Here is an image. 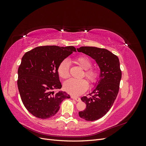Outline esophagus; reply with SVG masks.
<instances>
[{"label": "esophagus", "instance_id": "34e87169", "mask_svg": "<svg viewBox=\"0 0 146 146\" xmlns=\"http://www.w3.org/2000/svg\"><path fill=\"white\" fill-rule=\"evenodd\" d=\"M71 98L74 100H76L77 102H80L81 100L80 98H78V97H76V96H71Z\"/></svg>", "mask_w": 146, "mask_h": 146}]
</instances>
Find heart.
Wrapping results in <instances>:
<instances>
[{
	"mask_svg": "<svg viewBox=\"0 0 146 146\" xmlns=\"http://www.w3.org/2000/svg\"><path fill=\"white\" fill-rule=\"evenodd\" d=\"M74 62L85 70V76L91 83L98 80L99 73L95 69L91 68L92 63L86 56H80L74 60ZM58 73L62 78H67L69 76V62L68 60L61 61L58 66ZM88 88V83L85 79L77 80L70 78L64 83V90L74 96H78L85 92Z\"/></svg>",
	"mask_w": 146,
	"mask_h": 146,
	"instance_id": "obj_1",
	"label": "heart"
}]
</instances>
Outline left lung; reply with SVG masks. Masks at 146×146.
<instances>
[{"label": "left lung", "instance_id": "left-lung-1", "mask_svg": "<svg viewBox=\"0 0 146 146\" xmlns=\"http://www.w3.org/2000/svg\"><path fill=\"white\" fill-rule=\"evenodd\" d=\"M94 59L100 68L99 78L89 98L83 96L81 100L86 108L78 113L81 118L88 121L102 117L111 108L117 96L122 72L118 57L112 52L95 47H81L77 48Z\"/></svg>", "mask_w": 146, "mask_h": 146}]
</instances>
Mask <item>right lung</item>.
<instances>
[{
	"instance_id": "right-lung-1",
	"label": "right lung",
	"mask_w": 146,
	"mask_h": 146,
	"mask_svg": "<svg viewBox=\"0 0 146 146\" xmlns=\"http://www.w3.org/2000/svg\"><path fill=\"white\" fill-rule=\"evenodd\" d=\"M74 52L73 46H46L26 52L18 68L17 87L22 102L38 118H49L58 112L60 105L70 97L61 89L58 66Z\"/></svg>"
}]
</instances>
